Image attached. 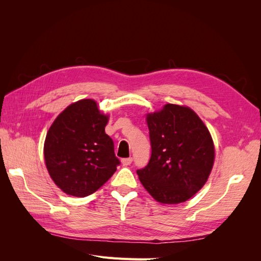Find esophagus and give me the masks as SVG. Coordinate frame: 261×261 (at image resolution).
Listing matches in <instances>:
<instances>
[{"mask_svg":"<svg viewBox=\"0 0 261 261\" xmlns=\"http://www.w3.org/2000/svg\"><path fill=\"white\" fill-rule=\"evenodd\" d=\"M133 159L132 158H125V159H122V164L124 165V167H126V165H129L132 163Z\"/></svg>","mask_w":261,"mask_h":261,"instance_id":"esophagus-1","label":"esophagus"}]
</instances>
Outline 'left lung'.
<instances>
[{"mask_svg": "<svg viewBox=\"0 0 261 261\" xmlns=\"http://www.w3.org/2000/svg\"><path fill=\"white\" fill-rule=\"evenodd\" d=\"M151 156L137 170L141 184L162 203L184 202L206 184L215 146L206 125L192 109L165 105L147 114Z\"/></svg>", "mask_w": 261, "mask_h": 261, "instance_id": "obj_1", "label": "left lung"}]
</instances>
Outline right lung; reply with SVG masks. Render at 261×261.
<instances>
[{
  "label": "right lung",
  "mask_w": 261,
  "mask_h": 261,
  "mask_svg": "<svg viewBox=\"0 0 261 261\" xmlns=\"http://www.w3.org/2000/svg\"><path fill=\"white\" fill-rule=\"evenodd\" d=\"M109 116L97 102L84 99L68 106L53 122L44 141V161L53 181L75 197L93 194L120 164L105 128Z\"/></svg>",
  "instance_id": "right-lung-1"
}]
</instances>
